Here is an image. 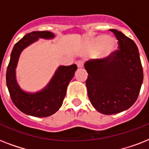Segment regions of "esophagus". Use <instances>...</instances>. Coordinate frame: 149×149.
<instances>
[{"label":"esophagus","instance_id":"obj_1","mask_svg":"<svg viewBox=\"0 0 149 149\" xmlns=\"http://www.w3.org/2000/svg\"><path fill=\"white\" fill-rule=\"evenodd\" d=\"M77 65L78 66V68L84 67V62L83 61H78L77 63Z\"/></svg>","mask_w":149,"mask_h":149}]
</instances>
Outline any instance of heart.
<instances>
[{"mask_svg": "<svg viewBox=\"0 0 149 149\" xmlns=\"http://www.w3.org/2000/svg\"><path fill=\"white\" fill-rule=\"evenodd\" d=\"M94 45L97 48H104V53L106 56H109L113 53L117 48L115 42L105 36H100L96 38L94 41Z\"/></svg>", "mask_w": 149, "mask_h": 149, "instance_id": "1", "label": "heart"}]
</instances>
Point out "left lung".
Returning <instances> with one entry per match:
<instances>
[{"mask_svg": "<svg viewBox=\"0 0 149 149\" xmlns=\"http://www.w3.org/2000/svg\"><path fill=\"white\" fill-rule=\"evenodd\" d=\"M118 49L102 58L87 61L86 80L90 101L104 114H114L131 107L139 97L143 70L134 42L116 29Z\"/></svg>", "mask_w": 149, "mask_h": 149, "instance_id": "1", "label": "left lung"}]
</instances>
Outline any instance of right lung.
Masks as SVG:
<instances>
[{"mask_svg":"<svg viewBox=\"0 0 149 149\" xmlns=\"http://www.w3.org/2000/svg\"><path fill=\"white\" fill-rule=\"evenodd\" d=\"M54 34L49 31H32L27 34L15 45L6 72V81L11 100L17 109L28 115L45 118L60 108L65 97L68 84L77 70L76 64L62 65L44 90L36 93H28L21 90L15 78V68L22 51L38 38H52Z\"/></svg>","mask_w":149,"mask_h":149,"instance_id":"1","label":"right lung"}]
</instances>
